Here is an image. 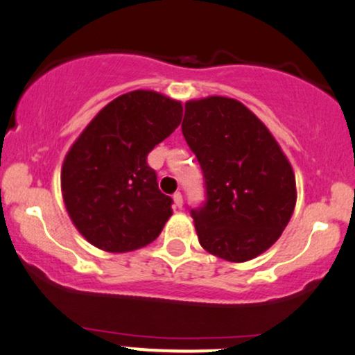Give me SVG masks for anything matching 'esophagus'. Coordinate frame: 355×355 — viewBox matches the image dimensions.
I'll list each match as a JSON object with an SVG mask.
<instances>
[{
    "label": "esophagus",
    "mask_w": 355,
    "mask_h": 355,
    "mask_svg": "<svg viewBox=\"0 0 355 355\" xmlns=\"http://www.w3.org/2000/svg\"><path fill=\"white\" fill-rule=\"evenodd\" d=\"M173 203H175V207H177V208L183 207V196H182L180 191H175V193H173Z\"/></svg>",
    "instance_id": "1"
}]
</instances>
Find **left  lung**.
I'll use <instances>...</instances> for the list:
<instances>
[{
	"label": "left lung",
	"mask_w": 355,
	"mask_h": 355,
	"mask_svg": "<svg viewBox=\"0 0 355 355\" xmlns=\"http://www.w3.org/2000/svg\"><path fill=\"white\" fill-rule=\"evenodd\" d=\"M182 132L205 180V202L190 208L200 245L232 263L256 258L296 205L288 159L264 123L228 97L187 102Z\"/></svg>",
	"instance_id": "1"
}]
</instances>
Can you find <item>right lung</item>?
<instances>
[{
  "instance_id": "add662e5",
  "label": "right lung",
  "mask_w": 355,
  "mask_h": 355,
  "mask_svg": "<svg viewBox=\"0 0 355 355\" xmlns=\"http://www.w3.org/2000/svg\"><path fill=\"white\" fill-rule=\"evenodd\" d=\"M182 104L152 91L109 102L64 160V203L80 234L110 253L134 251L159 236L172 216L147 155L182 122Z\"/></svg>"
}]
</instances>
